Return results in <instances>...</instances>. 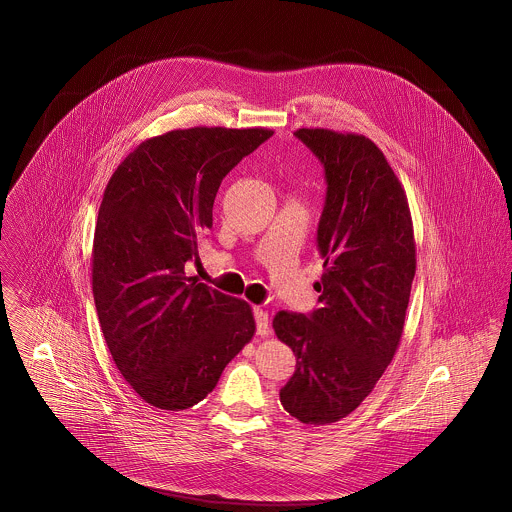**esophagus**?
<instances>
[{
    "label": "esophagus",
    "instance_id": "esophagus-1",
    "mask_svg": "<svg viewBox=\"0 0 512 512\" xmlns=\"http://www.w3.org/2000/svg\"><path fill=\"white\" fill-rule=\"evenodd\" d=\"M255 323H257V335L267 337L269 335V314L263 312L261 308H255Z\"/></svg>",
    "mask_w": 512,
    "mask_h": 512
}]
</instances>
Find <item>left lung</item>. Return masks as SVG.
<instances>
[{"mask_svg":"<svg viewBox=\"0 0 512 512\" xmlns=\"http://www.w3.org/2000/svg\"><path fill=\"white\" fill-rule=\"evenodd\" d=\"M325 171L317 224L323 259L319 308L278 312L276 337L296 354L282 407L306 425L341 421L392 362L415 276L413 222L405 191L382 150L360 134L294 132Z\"/></svg>","mask_w":512,"mask_h":512,"instance_id":"1","label":"left lung"}]
</instances>
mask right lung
<instances>
[{
  "instance_id": "obj_1",
  "label": "right lung",
  "mask_w": 512,
  "mask_h": 512,
  "mask_svg": "<svg viewBox=\"0 0 512 512\" xmlns=\"http://www.w3.org/2000/svg\"><path fill=\"white\" fill-rule=\"evenodd\" d=\"M273 136L187 128L142 142L113 173L93 236V298L122 378L146 403L181 411L210 394L255 335L251 306L195 276L222 179Z\"/></svg>"
}]
</instances>
